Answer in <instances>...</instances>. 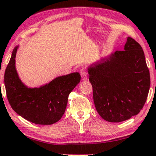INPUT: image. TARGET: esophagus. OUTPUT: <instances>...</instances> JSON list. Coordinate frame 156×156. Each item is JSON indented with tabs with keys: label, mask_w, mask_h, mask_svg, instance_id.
Returning <instances> with one entry per match:
<instances>
[{
	"label": "esophagus",
	"mask_w": 156,
	"mask_h": 156,
	"mask_svg": "<svg viewBox=\"0 0 156 156\" xmlns=\"http://www.w3.org/2000/svg\"><path fill=\"white\" fill-rule=\"evenodd\" d=\"M80 74H81L82 80H86L87 79V74L86 69L85 68H82V69L80 70Z\"/></svg>",
	"instance_id": "1"
}]
</instances>
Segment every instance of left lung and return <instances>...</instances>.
<instances>
[{
  "instance_id": "1",
  "label": "left lung",
  "mask_w": 156,
  "mask_h": 156,
  "mask_svg": "<svg viewBox=\"0 0 156 156\" xmlns=\"http://www.w3.org/2000/svg\"><path fill=\"white\" fill-rule=\"evenodd\" d=\"M93 101L104 120L119 122L140 113L147 100L151 77L144 51L128 37L123 51H115L87 68Z\"/></svg>"
}]
</instances>
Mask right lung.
<instances>
[{"label": "right lung", "instance_id": "right-lung-1", "mask_svg": "<svg viewBox=\"0 0 156 156\" xmlns=\"http://www.w3.org/2000/svg\"><path fill=\"white\" fill-rule=\"evenodd\" d=\"M14 47L5 71L4 84L11 107L24 119L39 125H52L60 120L67 106L68 97L80 83V73L57 76L39 87H29L22 82L16 69Z\"/></svg>", "mask_w": 156, "mask_h": 156}]
</instances>
